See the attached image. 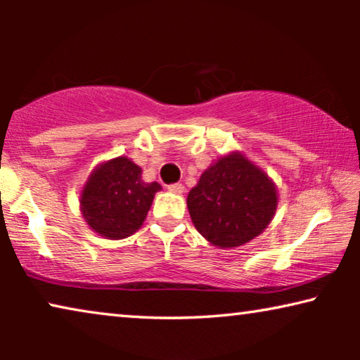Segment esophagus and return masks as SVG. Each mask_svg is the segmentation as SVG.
Wrapping results in <instances>:
<instances>
[{"label":"esophagus","instance_id":"obj_1","mask_svg":"<svg viewBox=\"0 0 360 360\" xmlns=\"http://www.w3.org/2000/svg\"><path fill=\"white\" fill-rule=\"evenodd\" d=\"M167 188H169V191H172V193H176V195H181L185 191V186L181 184H172L167 186Z\"/></svg>","mask_w":360,"mask_h":360}]
</instances>
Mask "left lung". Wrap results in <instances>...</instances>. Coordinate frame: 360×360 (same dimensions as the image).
I'll return each mask as SVG.
<instances>
[{"instance_id": "1", "label": "left lung", "mask_w": 360, "mask_h": 360, "mask_svg": "<svg viewBox=\"0 0 360 360\" xmlns=\"http://www.w3.org/2000/svg\"><path fill=\"white\" fill-rule=\"evenodd\" d=\"M277 200L269 176L234 152L203 172L186 205L203 238L218 248H238L267 228Z\"/></svg>"}]
</instances>
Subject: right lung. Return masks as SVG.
<instances>
[{"label":"right lung","mask_w":360,"mask_h":360,"mask_svg":"<svg viewBox=\"0 0 360 360\" xmlns=\"http://www.w3.org/2000/svg\"><path fill=\"white\" fill-rule=\"evenodd\" d=\"M141 175V167L126 157L93 172L80 198L83 218L93 231L108 239H124L141 228L160 190L157 181L146 184Z\"/></svg>","instance_id":"1"}]
</instances>
